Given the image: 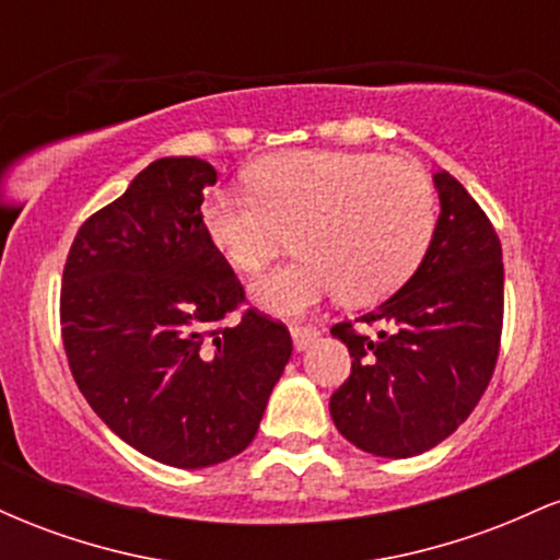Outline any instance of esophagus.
<instances>
[{
    "mask_svg": "<svg viewBox=\"0 0 560 560\" xmlns=\"http://www.w3.org/2000/svg\"><path fill=\"white\" fill-rule=\"evenodd\" d=\"M292 342H294V350H307V347H311L313 342H316V339L320 337V331L316 329V326H300V324H294L292 329Z\"/></svg>",
    "mask_w": 560,
    "mask_h": 560,
    "instance_id": "34e87169",
    "label": "esophagus"
}]
</instances>
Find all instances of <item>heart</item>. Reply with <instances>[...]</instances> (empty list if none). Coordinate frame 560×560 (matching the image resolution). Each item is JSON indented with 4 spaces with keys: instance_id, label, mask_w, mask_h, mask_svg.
<instances>
[{
    "instance_id": "1",
    "label": "heart",
    "mask_w": 560,
    "mask_h": 560,
    "mask_svg": "<svg viewBox=\"0 0 560 560\" xmlns=\"http://www.w3.org/2000/svg\"><path fill=\"white\" fill-rule=\"evenodd\" d=\"M247 195L210 191L205 236L236 273H258L289 234L294 255L249 287L255 307L300 316L342 292L371 302L419 268L436 229V199L419 165L374 152L294 150L244 171Z\"/></svg>"
}]
</instances>
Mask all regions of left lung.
Returning <instances> with one entry per match:
<instances>
[{"label": "left lung", "mask_w": 560, "mask_h": 560, "mask_svg": "<svg viewBox=\"0 0 560 560\" xmlns=\"http://www.w3.org/2000/svg\"><path fill=\"white\" fill-rule=\"evenodd\" d=\"M440 218L416 273L358 320L376 337L331 334L350 350V378L331 395L345 440L410 458L440 445L468 419L490 384L503 331V249L490 218L447 171L434 173Z\"/></svg>", "instance_id": "left-lung-1"}]
</instances>
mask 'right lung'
I'll return each mask as SVG.
<instances>
[{"label": "right lung", "mask_w": 560, "mask_h": 560, "mask_svg": "<svg viewBox=\"0 0 560 560\" xmlns=\"http://www.w3.org/2000/svg\"><path fill=\"white\" fill-rule=\"evenodd\" d=\"M215 178L199 158L150 163L83 223L62 271L81 395L120 440L176 468L240 455L292 358L287 326L255 307L221 324L244 289L199 221Z\"/></svg>", "instance_id": "1"}]
</instances>
